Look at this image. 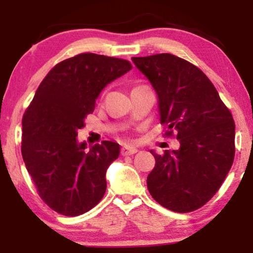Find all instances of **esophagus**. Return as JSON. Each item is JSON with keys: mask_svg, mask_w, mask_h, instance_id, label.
Returning a JSON list of instances; mask_svg holds the SVG:
<instances>
[{"mask_svg": "<svg viewBox=\"0 0 253 253\" xmlns=\"http://www.w3.org/2000/svg\"><path fill=\"white\" fill-rule=\"evenodd\" d=\"M136 152H138V150L132 146H124L123 149H121V155L123 156H132Z\"/></svg>", "mask_w": 253, "mask_h": 253, "instance_id": "1", "label": "esophagus"}]
</instances>
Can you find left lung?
I'll use <instances>...</instances> for the list:
<instances>
[{
    "label": "left lung",
    "instance_id": "obj_1",
    "mask_svg": "<svg viewBox=\"0 0 253 253\" xmlns=\"http://www.w3.org/2000/svg\"><path fill=\"white\" fill-rule=\"evenodd\" d=\"M158 97L161 123L176 130L178 150L155 156L147 189L159 205L177 213L202 207L215 195L234 159L236 125L210 78L170 53L133 57ZM168 132L169 134L172 133Z\"/></svg>",
    "mask_w": 253,
    "mask_h": 253
}]
</instances>
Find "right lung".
Wrapping results in <instances>:
<instances>
[{
    "label": "right lung",
    "mask_w": 253,
    "mask_h": 253,
    "mask_svg": "<svg viewBox=\"0 0 253 253\" xmlns=\"http://www.w3.org/2000/svg\"><path fill=\"white\" fill-rule=\"evenodd\" d=\"M128 60L81 53L46 75L22 119L21 152L43 202L65 216L94 208L107 189L106 172L120 155L114 141L77 140L101 91L128 72Z\"/></svg>",
    "instance_id": "1"
}]
</instances>
